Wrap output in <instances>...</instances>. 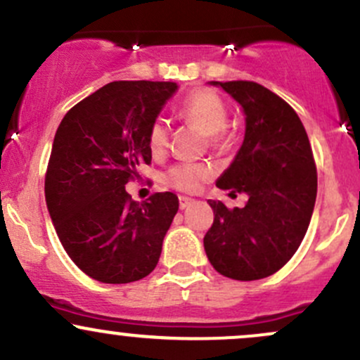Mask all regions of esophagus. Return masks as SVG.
Here are the masks:
<instances>
[{
  "label": "esophagus",
  "mask_w": 360,
  "mask_h": 360,
  "mask_svg": "<svg viewBox=\"0 0 360 360\" xmlns=\"http://www.w3.org/2000/svg\"><path fill=\"white\" fill-rule=\"evenodd\" d=\"M191 205H195V200L188 198V196H179V208H181V210H186V208L191 207Z\"/></svg>",
  "instance_id": "obj_1"
}]
</instances>
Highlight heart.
Masks as SVG:
<instances>
[{
	"instance_id": "obj_1",
	"label": "heart",
	"mask_w": 360,
	"mask_h": 360,
	"mask_svg": "<svg viewBox=\"0 0 360 360\" xmlns=\"http://www.w3.org/2000/svg\"><path fill=\"white\" fill-rule=\"evenodd\" d=\"M179 114L188 122L200 128L213 148H225L229 145V135L225 124L229 110L225 102L212 90H196L181 104ZM169 143V124L164 117H157L148 129V148L152 153H162ZM212 176V169L203 164H179L174 165L165 174L169 186L184 193H193L201 186L203 181Z\"/></svg>"
}]
</instances>
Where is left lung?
I'll list each match as a JSON object with an SVG mask.
<instances>
[{
	"mask_svg": "<svg viewBox=\"0 0 360 360\" xmlns=\"http://www.w3.org/2000/svg\"><path fill=\"white\" fill-rule=\"evenodd\" d=\"M243 108L246 131L238 155L217 179L244 208L208 200L213 224L205 252L220 275L259 280L278 271L301 246L314 210L318 174L309 138L295 110L255 82H210Z\"/></svg>",
	"mask_w": 360,
	"mask_h": 360,
	"instance_id": "1",
	"label": "left lung"
}]
</instances>
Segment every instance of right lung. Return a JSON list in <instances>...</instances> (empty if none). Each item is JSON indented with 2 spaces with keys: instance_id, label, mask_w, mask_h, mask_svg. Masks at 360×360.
Listing matches in <instances>:
<instances>
[{
  "instance_id": "1",
  "label": "right lung",
  "mask_w": 360,
  "mask_h": 360,
  "mask_svg": "<svg viewBox=\"0 0 360 360\" xmlns=\"http://www.w3.org/2000/svg\"><path fill=\"white\" fill-rule=\"evenodd\" d=\"M177 90L174 82H110L59 124L46 172V203L63 248L102 283L152 274L179 208L174 193L133 201L126 183L152 162L148 129Z\"/></svg>"
}]
</instances>
